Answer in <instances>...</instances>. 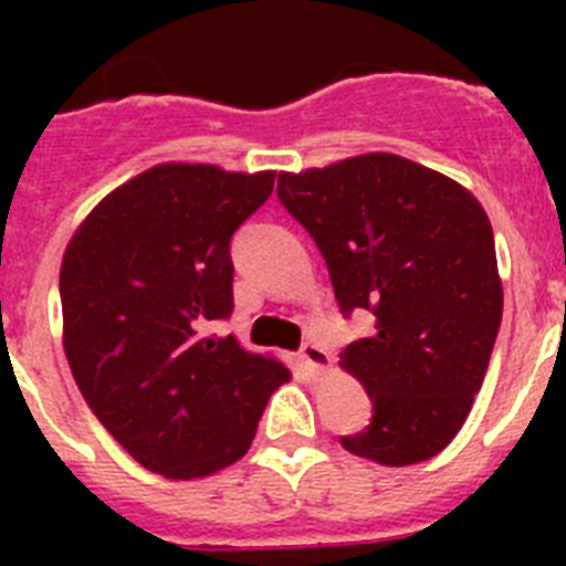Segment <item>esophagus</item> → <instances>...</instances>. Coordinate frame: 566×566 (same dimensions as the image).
Here are the masks:
<instances>
[{
  "instance_id": "esophagus-1",
  "label": "esophagus",
  "mask_w": 566,
  "mask_h": 566,
  "mask_svg": "<svg viewBox=\"0 0 566 566\" xmlns=\"http://www.w3.org/2000/svg\"><path fill=\"white\" fill-rule=\"evenodd\" d=\"M300 354H303V359H306V363H312V359L317 357V345L308 343V339H306V343L300 345Z\"/></svg>"
}]
</instances>
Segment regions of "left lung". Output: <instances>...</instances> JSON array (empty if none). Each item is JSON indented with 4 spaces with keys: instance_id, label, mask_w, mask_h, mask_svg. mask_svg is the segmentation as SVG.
I'll use <instances>...</instances> for the list:
<instances>
[{
    "instance_id": "1",
    "label": "left lung",
    "mask_w": 566,
    "mask_h": 566,
    "mask_svg": "<svg viewBox=\"0 0 566 566\" xmlns=\"http://www.w3.org/2000/svg\"><path fill=\"white\" fill-rule=\"evenodd\" d=\"M272 187L274 175L161 164L109 192L64 249L70 371L109 437L164 479L247 457L269 397L292 379L223 328L229 240Z\"/></svg>"
}]
</instances>
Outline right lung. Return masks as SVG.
<instances>
[{
    "label": "right lung",
    "instance_id": "1",
    "mask_svg": "<svg viewBox=\"0 0 566 566\" xmlns=\"http://www.w3.org/2000/svg\"><path fill=\"white\" fill-rule=\"evenodd\" d=\"M277 195L326 258L339 308L365 314L339 368L363 385L374 417L343 448L388 468L428 462L468 419L502 323L482 203L388 153L289 175Z\"/></svg>",
    "mask_w": 566,
    "mask_h": 566
}]
</instances>
